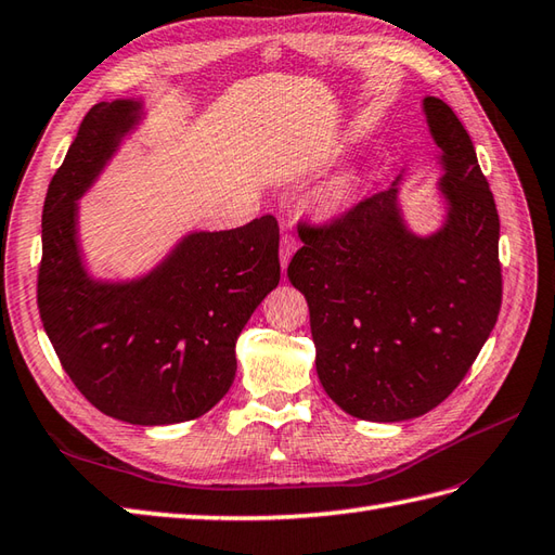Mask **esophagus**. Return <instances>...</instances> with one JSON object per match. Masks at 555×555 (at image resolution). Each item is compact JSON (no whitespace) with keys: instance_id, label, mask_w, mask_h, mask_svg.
<instances>
[{"instance_id":"esophagus-1","label":"esophagus","mask_w":555,"mask_h":555,"mask_svg":"<svg viewBox=\"0 0 555 555\" xmlns=\"http://www.w3.org/2000/svg\"><path fill=\"white\" fill-rule=\"evenodd\" d=\"M294 251H297V240H294L292 235H282V240H280V263H282V268H287Z\"/></svg>"}]
</instances>
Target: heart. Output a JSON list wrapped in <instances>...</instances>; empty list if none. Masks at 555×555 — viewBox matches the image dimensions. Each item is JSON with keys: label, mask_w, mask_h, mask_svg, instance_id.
Returning a JSON list of instances; mask_svg holds the SVG:
<instances>
[{"label": "heart", "mask_w": 555, "mask_h": 555, "mask_svg": "<svg viewBox=\"0 0 555 555\" xmlns=\"http://www.w3.org/2000/svg\"><path fill=\"white\" fill-rule=\"evenodd\" d=\"M353 192H356V176L353 173H339L335 178H330L323 184V188H320L318 202H320V206L325 208V211L335 214V211H341L344 206L351 204Z\"/></svg>", "instance_id": "heart-1"}]
</instances>
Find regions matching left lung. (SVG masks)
Returning a JSON list of instances; mask_svg holds the SVG:
<instances>
[{
    "mask_svg": "<svg viewBox=\"0 0 555 555\" xmlns=\"http://www.w3.org/2000/svg\"><path fill=\"white\" fill-rule=\"evenodd\" d=\"M441 150L447 218L429 235L405 225L401 176L323 228H304L287 278L311 313L315 371L344 413L401 423L444 401L470 371L501 309L499 214L470 134L425 96Z\"/></svg>",
    "mask_w": 555,
    "mask_h": 555,
    "instance_id": "obj_1",
    "label": "left lung"
}]
</instances>
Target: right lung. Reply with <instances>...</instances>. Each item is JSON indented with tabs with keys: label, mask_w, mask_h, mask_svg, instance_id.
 <instances>
[{
	"label": "right lung",
	"mask_w": 555,
	"mask_h": 555,
	"mask_svg": "<svg viewBox=\"0 0 555 555\" xmlns=\"http://www.w3.org/2000/svg\"><path fill=\"white\" fill-rule=\"evenodd\" d=\"M142 116V102L114 100L82 118L47 190L37 306L82 397L116 421L156 427L194 421L228 393L240 332L280 282V228L261 216L235 230L190 232L150 273L92 278L78 199Z\"/></svg>",
	"instance_id": "right-lung-1"
}]
</instances>
